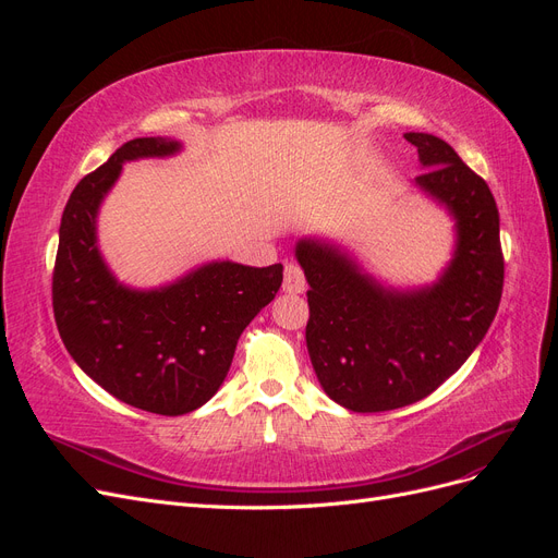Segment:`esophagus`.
<instances>
[{
    "instance_id": "esophagus-1",
    "label": "esophagus",
    "mask_w": 558,
    "mask_h": 558,
    "mask_svg": "<svg viewBox=\"0 0 558 558\" xmlns=\"http://www.w3.org/2000/svg\"><path fill=\"white\" fill-rule=\"evenodd\" d=\"M305 272H302L300 265L295 263H289L283 267V291L291 293V295H298L305 291Z\"/></svg>"
}]
</instances>
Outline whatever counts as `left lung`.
I'll return each mask as SVG.
<instances>
[{"mask_svg":"<svg viewBox=\"0 0 558 558\" xmlns=\"http://www.w3.org/2000/svg\"><path fill=\"white\" fill-rule=\"evenodd\" d=\"M426 172L416 189L453 218L451 260L433 283L384 286L340 244L305 238L307 351L318 384L351 412H386L430 396L492 326L502 295L500 218L482 177L435 134L408 132Z\"/></svg>","mask_w":558,"mask_h":558,"instance_id":"left-lung-1","label":"left lung"}]
</instances>
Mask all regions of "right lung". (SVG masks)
Returning <instances> with one entry per match:
<instances>
[{"mask_svg":"<svg viewBox=\"0 0 558 558\" xmlns=\"http://www.w3.org/2000/svg\"><path fill=\"white\" fill-rule=\"evenodd\" d=\"M170 137L123 144L66 199L53 272V312L76 365L107 393L162 416L189 414L221 388L240 335L275 300L283 267L211 260L158 289L118 281L97 246V214L142 158H170Z\"/></svg>","mask_w":558,"mask_h":558,"instance_id":"obj_1","label":"right lung"}]
</instances>
